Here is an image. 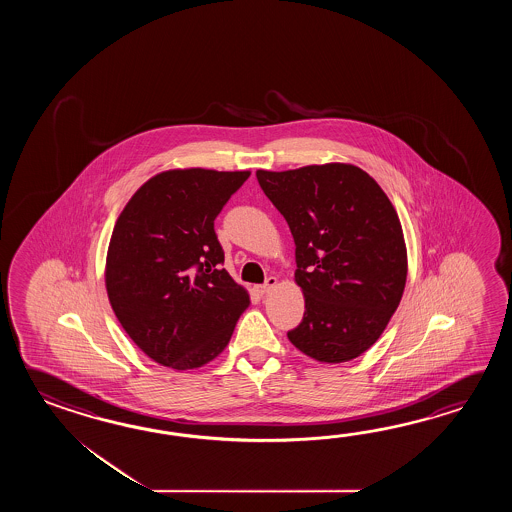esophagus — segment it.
I'll return each mask as SVG.
<instances>
[{
    "instance_id": "34e87169",
    "label": "esophagus",
    "mask_w": 512,
    "mask_h": 512,
    "mask_svg": "<svg viewBox=\"0 0 512 512\" xmlns=\"http://www.w3.org/2000/svg\"><path fill=\"white\" fill-rule=\"evenodd\" d=\"M276 283H278V280L271 276V278H267V282L263 283V285H256V293L263 296V294H267L271 289H274V287H276Z\"/></svg>"
}]
</instances>
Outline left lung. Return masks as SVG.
Returning <instances> with one entry per match:
<instances>
[{
    "label": "left lung",
    "mask_w": 512,
    "mask_h": 512,
    "mask_svg": "<svg viewBox=\"0 0 512 512\" xmlns=\"http://www.w3.org/2000/svg\"><path fill=\"white\" fill-rule=\"evenodd\" d=\"M296 245L294 280L305 296L287 337L307 357L346 362L388 326L406 283L403 227L375 179L353 164L256 172Z\"/></svg>",
    "instance_id": "8db88e82"
}]
</instances>
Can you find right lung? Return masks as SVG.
Here are the masks:
<instances>
[{"label": "right lung", "instance_id": "obj_1", "mask_svg": "<svg viewBox=\"0 0 512 512\" xmlns=\"http://www.w3.org/2000/svg\"><path fill=\"white\" fill-rule=\"evenodd\" d=\"M251 172L157 174L120 212L106 289L120 326L150 357L194 370L227 348L249 294L223 269L214 221Z\"/></svg>", "mask_w": 512, "mask_h": 512}]
</instances>
